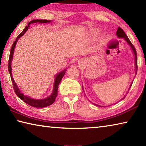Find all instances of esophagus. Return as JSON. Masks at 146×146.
Wrapping results in <instances>:
<instances>
[{
  "label": "esophagus",
  "mask_w": 146,
  "mask_h": 146,
  "mask_svg": "<svg viewBox=\"0 0 146 146\" xmlns=\"http://www.w3.org/2000/svg\"><path fill=\"white\" fill-rule=\"evenodd\" d=\"M84 62H85V60H84V58L79 59V60H78V62H77L78 64V65H80V66L82 65L83 64H84Z\"/></svg>",
  "instance_id": "esophagus-1"
}]
</instances>
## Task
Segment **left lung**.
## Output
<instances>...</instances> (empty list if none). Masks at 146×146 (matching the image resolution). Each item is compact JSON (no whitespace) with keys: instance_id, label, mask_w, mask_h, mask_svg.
I'll return each mask as SVG.
<instances>
[{"instance_id":"1","label":"left lung","mask_w":146,"mask_h":146,"mask_svg":"<svg viewBox=\"0 0 146 146\" xmlns=\"http://www.w3.org/2000/svg\"><path fill=\"white\" fill-rule=\"evenodd\" d=\"M117 35L118 36V37L119 38H123V40H124L127 43L128 45H129L130 46L131 49L132 50V52L133 53V55H134V58H135V75H137V52H136V50H135V47L133 46V44H131V41L129 40V39L128 38L127 36L125 35V33H124V31H123L122 29H121L120 28H118L117 31ZM132 83L133 82H131V85L129 86V90L131 88V86L132 85ZM82 88H83V86H82ZM129 90H128V91H129ZM125 97V95L123 97L122 99H121L120 100H123V98H124ZM118 102H120V100L118 101ZM95 104L96 106H98V107H101V106H99V105H97L95 104Z\"/></svg>"}]
</instances>
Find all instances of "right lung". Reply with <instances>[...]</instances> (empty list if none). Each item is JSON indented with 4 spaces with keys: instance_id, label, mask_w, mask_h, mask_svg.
Segmentation results:
<instances>
[{
    "instance_id": "right-lung-1",
    "label": "right lung",
    "mask_w": 146,
    "mask_h": 146,
    "mask_svg": "<svg viewBox=\"0 0 146 146\" xmlns=\"http://www.w3.org/2000/svg\"><path fill=\"white\" fill-rule=\"evenodd\" d=\"M52 21H48V20H33L31 22H29L28 23V26H26V28H24V30L21 32V33L19 34V35L17 36V38L15 39V41L14 42L13 45L11 48L10 51V54H9V62H8V71L10 74L11 76V79L12 81V83H13V88L14 91L15 92L16 95L17 97H19L22 100H23L24 102L28 104V105L32 106V107L34 108H42L44 107H47V106H50L54 103L55 100V98L57 96V90H58V87L59 84H60L62 78L65 75L66 71L67 69H65V70H62L60 72L56 74L55 77V80H54V84H53V91L52 93L49 97H46L45 98H42V99H35V98H31L28 97V96L26 95L25 94L23 93V92L19 88L18 86H17V84L15 82L14 79L13 78V75H12V69H11V62L12 60H13V54H14V51L15 49L16 44L17 43V41H18L19 38H21L22 36H23L24 33L28 31V28L29 26L31 25V24L33 23H40V24H46V23H51Z\"/></svg>"
}]
</instances>
